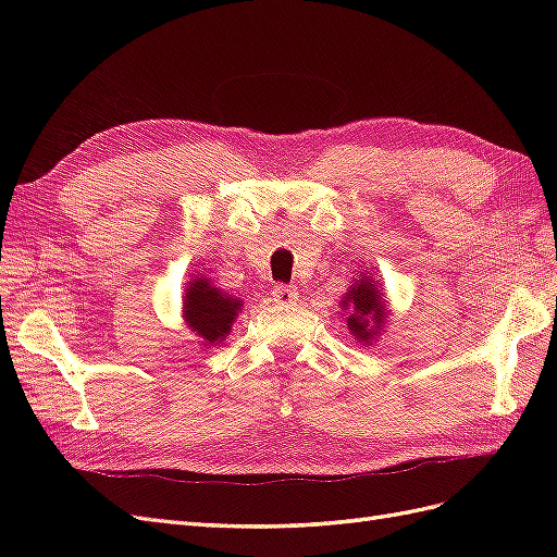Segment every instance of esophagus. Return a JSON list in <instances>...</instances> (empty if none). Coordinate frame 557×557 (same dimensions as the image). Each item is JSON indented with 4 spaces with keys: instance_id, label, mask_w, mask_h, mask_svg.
<instances>
[{
    "instance_id": "1",
    "label": "esophagus",
    "mask_w": 557,
    "mask_h": 557,
    "mask_svg": "<svg viewBox=\"0 0 557 557\" xmlns=\"http://www.w3.org/2000/svg\"><path fill=\"white\" fill-rule=\"evenodd\" d=\"M272 297H274V301H278V305H293V301L297 299V288H293V285H285V283H276L272 288Z\"/></svg>"
}]
</instances>
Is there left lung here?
Segmentation results:
<instances>
[{
  "instance_id": "8db88e82",
  "label": "left lung",
  "mask_w": 557,
  "mask_h": 557,
  "mask_svg": "<svg viewBox=\"0 0 557 557\" xmlns=\"http://www.w3.org/2000/svg\"><path fill=\"white\" fill-rule=\"evenodd\" d=\"M344 307H348V330L352 332V336L360 342H369L376 334L374 327H379L385 315V307H383V295L379 293V288H374V281L362 278L360 283L352 285L348 290Z\"/></svg>"
}]
</instances>
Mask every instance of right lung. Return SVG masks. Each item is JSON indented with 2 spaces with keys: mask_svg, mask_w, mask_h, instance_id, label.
<instances>
[{
  "mask_svg": "<svg viewBox=\"0 0 557 557\" xmlns=\"http://www.w3.org/2000/svg\"><path fill=\"white\" fill-rule=\"evenodd\" d=\"M183 301L190 330L211 346L223 339L234 323V315L242 311V299L213 288L209 278H195Z\"/></svg>",
  "mask_w": 557,
  "mask_h": 557,
  "instance_id": "obj_1",
  "label": "right lung"
}]
</instances>
